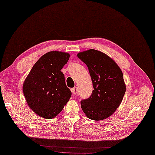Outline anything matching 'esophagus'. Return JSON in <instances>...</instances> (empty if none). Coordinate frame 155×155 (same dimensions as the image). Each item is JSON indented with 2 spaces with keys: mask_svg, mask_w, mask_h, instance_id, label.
Here are the masks:
<instances>
[{
  "mask_svg": "<svg viewBox=\"0 0 155 155\" xmlns=\"http://www.w3.org/2000/svg\"><path fill=\"white\" fill-rule=\"evenodd\" d=\"M78 90V88L77 86H75L74 87H73V88H72V89H71L72 93L74 94H75L76 93H77Z\"/></svg>",
  "mask_w": 155,
  "mask_h": 155,
  "instance_id": "esophagus-1",
  "label": "esophagus"
}]
</instances>
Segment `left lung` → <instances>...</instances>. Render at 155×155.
Returning <instances> with one entry per match:
<instances>
[{
    "label": "left lung",
    "instance_id": "left-lung-1",
    "mask_svg": "<svg viewBox=\"0 0 155 155\" xmlns=\"http://www.w3.org/2000/svg\"><path fill=\"white\" fill-rule=\"evenodd\" d=\"M87 65L93 83L92 94L81 101V107L89 119L101 120L112 115L119 107L126 93L123 74L112 58L97 50L78 54Z\"/></svg>",
    "mask_w": 155,
    "mask_h": 155
}]
</instances>
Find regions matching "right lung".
I'll return each mask as SVG.
<instances>
[{"label":"right lung","instance_id":"add662e5","mask_svg":"<svg viewBox=\"0 0 155 155\" xmlns=\"http://www.w3.org/2000/svg\"><path fill=\"white\" fill-rule=\"evenodd\" d=\"M69 57L66 52L49 51L35 64L25 80L23 91L28 106L45 119L55 117L71 97L61 71Z\"/></svg>","mask_w":155,"mask_h":155}]
</instances>
